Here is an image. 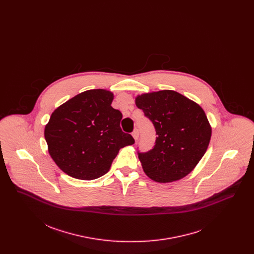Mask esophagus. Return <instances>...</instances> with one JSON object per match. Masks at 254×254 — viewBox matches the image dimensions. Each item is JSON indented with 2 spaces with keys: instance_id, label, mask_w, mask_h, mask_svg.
Listing matches in <instances>:
<instances>
[{
  "instance_id": "1",
  "label": "esophagus",
  "mask_w": 254,
  "mask_h": 254,
  "mask_svg": "<svg viewBox=\"0 0 254 254\" xmlns=\"http://www.w3.org/2000/svg\"><path fill=\"white\" fill-rule=\"evenodd\" d=\"M132 136L133 138L135 139V141L138 140V138H139V130H138L137 128H135V129L133 130Z\"/></svg>"
}]
</instances>
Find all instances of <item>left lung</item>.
Segmentation results:
<instances>
[{
    "label": "left lung",
    "mask_w": 254,
    "mask_h": 254,
    "mask_svg": "<svg viewBox=\"0 0 254 254\" xmlns=\"http://www.w3.org/2000/svg\"><path fill=\"white\" fill-rule=\"evenodd\" d=\"M156 130L155 145L138 152L145 174L153 181H177L190 173L204 156L211 127L198 104L174 90H160L135 98Z\"/></svg>",
    "instance_id": "left-lung-1"
}]
</instances>
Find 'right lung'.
<instances>
[{"label": "right lung", "mask_w": 254, "mask_h": 254, "mask_svg": "<svg viewBox=\"0 0 254 254\" xmlns=\"http://www.w3.org/2000/svg\"><path fill=\"white\" fill-rule=\"evenodd\" d=\"M113 93L90 89L55 109L45 127L49 155L64 173L94 180L109 171L119 150L134 144L122 131L121 111L111 107Z\"/></svg>", "instance_id": "obj_1"}]
</instances>
